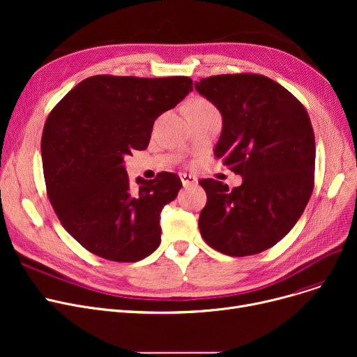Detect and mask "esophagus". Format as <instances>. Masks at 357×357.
<instances>
[{"mask_svg": "<svg viewBox=\"0 0 357 357\" xmlns=\"http://www.w3.org/2000/svg\"><path fill=\"white\" fill-rule=\"evenodd\" d=\"M179 178H181V181H182L183 188H188V186H192V185H197V183H198L197 176H195V175H191V174H181Z\"/></svg>", "mask_w": 357, "mask_h": 357, "instance_id": "obj_1", "label": "esophagus"}]
</instances>
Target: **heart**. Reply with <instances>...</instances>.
<instances>
[{"mask_svg":"<svg viewBox=\"0 0 357 357\" xmlns=\"http://www.w3.org/2000/svg\"><path fill=\"white\" fill-rule=\"evenodd\" d=\"M190 107H192V108H213V105L207 100H201V98L192 101L190 104Z\"/></svg>","mask_w":357,"mask_h":357,"instance_id":"heart-1","label":"heart"}]
</instances>
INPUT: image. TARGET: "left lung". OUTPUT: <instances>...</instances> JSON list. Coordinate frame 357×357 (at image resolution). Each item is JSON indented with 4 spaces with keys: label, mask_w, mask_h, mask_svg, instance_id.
Segmentation results:
<instances>
[{
    "label": "left lung",
    "mask_w": 357,
    "mask_h": 357,
    "mask_svg": "<svg viewBox=\"0 0 357 357\" xmlns=\"http://www.w3.org/2000/svg\"><path fill=\"white\" fill-rule=\"evenodd\" d=\"M195 89L222 116L214 156L243 178L233 190L199 181L207 192L201 236L224 255H257L291 231L312 194L315 137L308 112L259 73L215 75L195 82Z\"/></svg>",
    "instance_id": "1"
}]
</instances>
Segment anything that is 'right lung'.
<instances>
[{"label": "right lung", "instance_id": "add662e5", "mask_svg": "<svg viewBox=\"0 0 357 357\" xmlns=\"http://www.w3.org/2000/svg\"><path fill=\"white\" fill-rule=\"evenodd\" d=\"M192 91L188 77L96 75L56 104L42 135L46 191L63 229L88 252L137 261L160 245V213L182 182L176 174L137 178L124 158L144 150L155 120Z\"/></svg>", "mask_w": 357, "mask_h": 357}]
</instances>
